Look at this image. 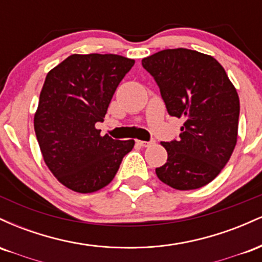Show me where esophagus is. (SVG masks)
Masks as SVG:
<instances>
[{
	"instance_id": "obj_1",
	"label": "esophagus",
	"mask_w": 262,
	"mask_h": 262,
	"mask_svg": "<svg viewBox=\"0 0 262 262\" xmlns=\"http://www.w3.org/2000/svg\"><path fill=\"white\" fill-rule=\"evenodd\" d=\"M137 144L140 146H144V148H146V146H150L154 144V141H144V140H137Z\"/></svg>"
}]
</instances>
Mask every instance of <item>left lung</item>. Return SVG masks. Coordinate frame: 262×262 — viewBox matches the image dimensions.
<instances>
[{
    "label": "left lung",
    "mask_w": 262,
    "mask_h": 262,
    "mask_svg": "<svg viewBox=\"0 0 262 262\" xmlns=\"http://www.w3.org/2000/svg\"><path fill=\"white\" fill-rule=\"evenodd\" d=\"M170 116L182 118L179 140L162 141L167 161L155 170L170 187L188 191L215 179L237 139L240 102L224 68L196 50L165 49L141 60Z\"/></svg>",
    "instance_id": "1"
}]
</instances>
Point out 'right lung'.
Masks as SVG:
<instances>
[{
	"instance_id": "add662e5",
	"label": "right lung",
	"mask_w": 262,
	"mask_h": 262,
	"mask_svg": "<svg viewBox=\"0 0 262 262\" xmlns=\"http://www.w3.org/2000/svg\"><path fill=\"white\" fill-rule=\"evenodd\" d=\"M134 62L116 54H73L45 77L34 130L45 165L65 187L79 193L103 188L134 148L133 139L102 137L95 127Z\"/></svg>"
}]
</instances>
